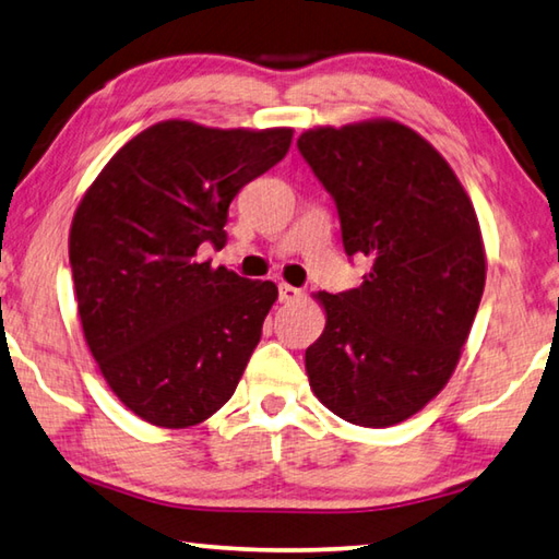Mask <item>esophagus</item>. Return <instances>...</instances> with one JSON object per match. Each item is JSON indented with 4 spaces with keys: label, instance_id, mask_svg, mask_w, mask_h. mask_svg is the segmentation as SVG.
Segmentation results:
<instances>
[{
    "label": "esophagus",
    "instance_id": "esophagus-1",
    "mask_svg": "<svg viewBox=\"0 0 559 559\" xmlns=\"http://www.w3.org/2000/svg\"><path fill=\"white\" fill-rule=\"evenodd\" d=\"M301 297V289L292 287V285H280V301L282 305H292V301H297Z\"/></svg>",
    "mask_w": 559,
    "mask_h": 559
}]
</instances>
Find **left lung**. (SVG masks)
<instances>
[{"label":"left lung","instance_id":"obj_1","mask_svg":"<svg viewBox=\"0 0 559 559\" xmlns=\"http://www.w3.org/2000/svg\"><path fill=\"white\" fill-rule=\"evenodd\" d=\"M299 154L331 193L364 285L319 292L326 329L307 348L314 395L360 427L413 417L456 368L484 295L474 205L432 144L393 120L319 127Z\"/></svg>","mask_w":559,"mask_h":559}]
</instances>
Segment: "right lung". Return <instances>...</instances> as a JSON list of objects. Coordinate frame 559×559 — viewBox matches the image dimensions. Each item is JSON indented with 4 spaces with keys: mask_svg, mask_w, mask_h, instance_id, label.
Segmentation results:
<instances>
[{
    "mask_svg": "<svg viewBox=\"0 0 559 559\" xmlns=\"http://www.w3.org/2000/svg\"><path fill=\"white\" fill-rule=\"evenodd\" d=\"M292 130L159 122L117 152L78 205L71 270L83 334L107 385L156 427L228 403L277 299L274 282L213 270L228 205L285 159Z\"/></svg>",
    "mask_w": 559,
    "mask_h": 559,
    "instance_id": "obj_1",
    "label": "right lung"
}]
</instances>
